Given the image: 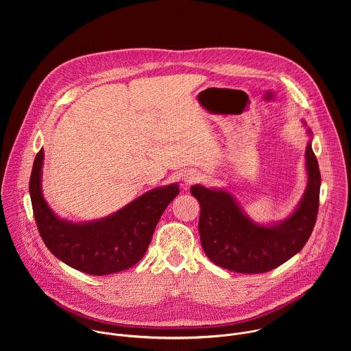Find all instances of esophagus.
<instances>
[{
  "mask_svg": "<svg viewBox=\"0 0 351 351\" xmlns=\"http://www.w3.org/2000/svg\"><path fill=\"white\" fill-rule=\"evenodd\" d=\"M197 181H200V174H199L196 170H188V171H185V174H184V182H185V184L191 185V184H195V182H197Z\"/></svg>",
  "mask_w": 351,
  "mask_h": 351,
  "instance_id": "esophagus-1",
  "label": "esophagus"
}]
</instances>
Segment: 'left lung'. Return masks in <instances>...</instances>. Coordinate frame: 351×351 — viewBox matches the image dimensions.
Instances as JSON below:
<instances>
[{
	"label": "left lung",
	"mask_w": 351,
	"mask_h": 351,
	"mask_svg": "<svg viewBox=\"0 0 351 351\" xmlns=\"http://www.w3.org/2000/svg\"><path fill=\"white\" fill-rule=\"evenodd\" d=\"M308 184L296 210L284 221L259 226L243 213L226 191L191 188L200 202L201 246L217 266L237 273L258 274L273 270L305 246L316 223L320 170L311 143L305 149Z\"/></svg>",
	"instance_id": "1"
}]
</instances>
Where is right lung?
<instances>
[{"mask_svg":"<svg viewBox=\"0 0 351 351\" xmlns=\"http://www.w3.org/2000/svg\"><path fill=\"white\" fill-rule=\"evenodd\" d=\"M43 149L35 156L29 195L47 249L66 265L92 276L117 273L136 265L147 251L163 210L180 193L178 185L155 188L100 220L70 223L55 216L43 197Z\"/></svg>","mask_w":351,"mask_h":351,"instance_id":"right-lung-1","label":"right lung"}]
</instances>
